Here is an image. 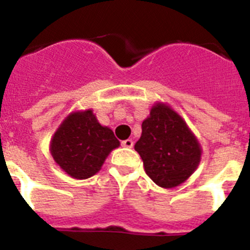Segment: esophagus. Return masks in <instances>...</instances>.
Here are the masks:
<instances>
[{
	"mask_svg": "<svg viewBox=\"0 0 250 250\" xmlns=\"http://www.w3.org/2000/svg\"><path fill=\"white\" fill-rule=\"evenodd\" d=\"M121 145L124 146V147H127V148H131L132 146H134V141L131 140V139H127V140H124L123 143H121Z\"/></svg>",
	"mask_w": 250,
	"mask_h": 250,
	"instance_id": "1",
	"label": "esophagus"
}]
</instances>
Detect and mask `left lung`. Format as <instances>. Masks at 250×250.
<instances>
[{
  "instance_id": "1",
  "label": "left lung",
  "mask_w": 250,
  "mask_h": 250,
  "mask_svg": "<svg viewBox=\"0 0 250 250\" xmlns=\"http://www.w3.org/2000/svg\"><path fill=\"white\" fill-rule=\"evenodd\" d=\"M141 127L135 150L143 159L146 175L164 188L185 182L196 171L202 155L186 121L168 105L156 103Z\"/></svg>"
}]
</instances>
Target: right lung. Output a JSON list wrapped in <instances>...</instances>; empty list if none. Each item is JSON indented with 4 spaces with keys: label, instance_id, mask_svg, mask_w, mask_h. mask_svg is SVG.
Segmentation results:
<instances>
[{
    "label": "right lung",
    "instance_id": "obj_1",
    "mask_svg": "<svg viewBox=\"0 0 250 250\" xmlns=\"http://www.w3.org/2000/svg\"><path fill=\"white\" fill-rule=\"evenodd\" d=\"M120 143L113 130L102 126L93 110L74 111L64 119L50 141L56 164L70 177L85 180L102 168L105 159Z\"/></svg>",
    "mask_w": 250,
    "mask_h": 250
}]
</instances>
